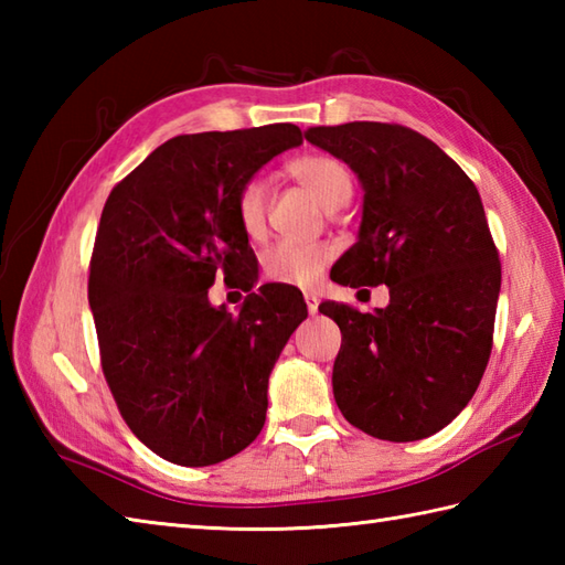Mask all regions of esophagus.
<instances>
[{
    "label": "esophagus",
    "instance_id": "34e87169",
    "mask_svg": "<svg viewBox=\"0 0 565 565\" xmlns=\"http://www.w3.org/2000/svg\"><path fill=\"white\" fill-rule=\"evenodd\" d=\"M303 298H306V306H308V313L310 316H316L318 313V296L316 294H303Z\"/></svg>",
    "mask_w": 565,
    "mask_h": 565
}]
</instances>
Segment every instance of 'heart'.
I'll list each match as a JSON object with an SVG mask.
<instances>
[{
	"label": "heart",
	"instance_id": "heart-1",
	"mask_svg": "<svg viewBox=\"0 0 565 565\" xmlns=\"http://www.w3.org/2000/svg\"><path fill=\"white\" fill-rule=\"evenodd\" d=\"M286 172L298 184L306 186L326 211L340 209L352 199L354 184L350 167L330 152H306L286 164ZM235 215L249 239H259L267 231V186H264L262 179H247L237 189ZM330 259L332 247L326 243L279 239V243L264 249L262 274L264 279L274 284L308 289V286L318 284Z\"/></svg>",
	"mask_w": 565,
	"mask_h": 565
}]
</instances>
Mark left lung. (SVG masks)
Returning a JSON list of instances; mask_svg holds the SVG:
<instances>
[{
  "label": "left lung",
  "mask_w": 565,
  "mask_h": 565,
  "mask_svg": "<svg viewBox=\"0 0 565 565\" xmlns=\"http://www.w3.org/2000/svg\"><path fill=\"white\" fill-rule=\"evenodd\" d=\"M306 140L362 179L342 286H388L371 313L338 301L332 393L347 423L386 441L435 435L473 398L493 350L500 255L476 184L437 142L401 124L316 126Z\"/></svg>",
  "instance_id": "left-lung-1"
}]
</instances>
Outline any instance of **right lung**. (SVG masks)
Listing matches in <instances>:
<instances>
[{
	"mask_svg": "<svg viewBox=\"0 0 565 565\" xmlns=\"http://www.w3.org/2000/svg\"><path fill=\"white\" fill-rule=\"evenodd\" d=\"M301 142L294 124L177 136L104 203L87 286L102 371L130 431L167 461H225L264 427L269 374L308 316L303 296L267 284L231 316L209 289L218 274L252 289L237 189Z\"/></svg>",
	"mask_w": 565,
	"mask_h": 565,
	"instance_id": "obj_1",
	"label": "right lung"
}]
</instances>
